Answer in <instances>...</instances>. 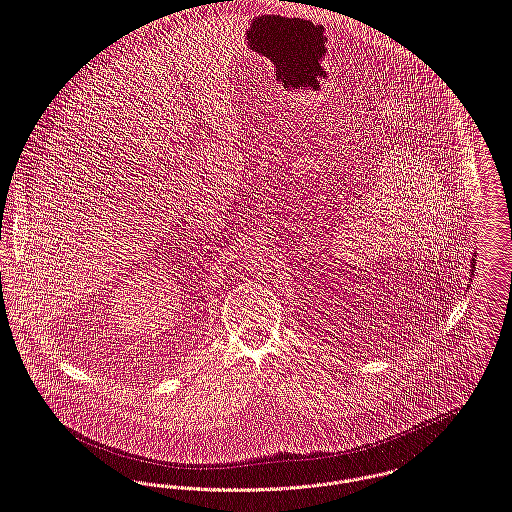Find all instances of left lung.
I'll return each instance as SVG.
<instances>
[{"instance_id": "left-lung-1", "label": "left lung", "mask_w": 512, "mask_h": 512, "mask_svg": "<svg viewBox=\"0 0 512 512\" xmlns=\"http://www.w3.org/2000/svg\"><path fill=\"white\" fill-rule=\"evenodd\" d=\"M473 266H475V260H473Z\"/></svg>"}]
</instances>
